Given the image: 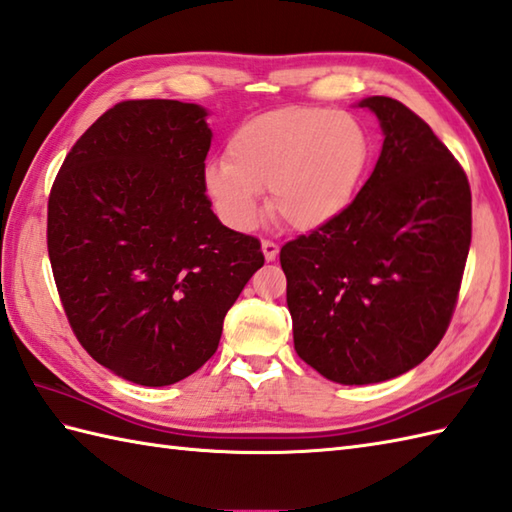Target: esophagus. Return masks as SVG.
Instances as JSON below:
<instances>
[{
    "label": "esophagus",
    "instance_id": "1",
    "mask_svg": "<svg viewBox=\"0 0 512 512\" xmlns=\"http://www.w3.org/2000/svg\"><path fill=\"white\" fill-rule=\"evenodd\" d=\"M260 247H263V254H265V260L267 263H271V260H276V256H278V243H274V241H263L260 243Z\"/></svg>",
    "mask_w": 512,
    "mask_h": 512
}]
</instances>
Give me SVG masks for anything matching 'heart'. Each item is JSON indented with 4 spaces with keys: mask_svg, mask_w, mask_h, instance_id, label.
Here are the masks:
<instances>
[{
    "mask_svg": "<svg viewBox=\"0 0 512 512\" xmlns=\"http://www.w3.org/2000/svg\"><path fill=\"white\" fill-rule=\"evenodd\" d=\"M372 164V138L350 113L285 107L243 122L227 162H212L203 190L219 217L247 232L271 210L293 230L313 232L331 225L352 206Z\"/></svg>",
    "mask_w": 512,
    "mask_h": 512,
    "instance_id": "heart-1",
    "label": "heart"
}]
</instances>
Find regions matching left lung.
<instances>
[{
    "instance_id": "obj_1",
    "label": "left lung",
    "mask_w": 512,
    "mask_h": 512,
    "mask_svg": "<svg viewBox=\"0 0 512 512\" xmlns=\"http://www.w3.org/2000/svg\"><path fill=\"white\" fill-rule=\"evenodd\" d=\"M379 118L381 155L352 206L280 249L298 357L342 385L399 377L429 357L456 309L471 245V188L403 102Z\"/></svg>"
}]
</instances>
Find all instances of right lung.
<instances>
[{
	"label": "right lung",
	"instance_id": "right-lung-1",
	"mask_svg": "<svg viewBox=\"0 0 512 512\" xmlns=\"http://www.w3.org/2000/svg\"><path fill=\"white\" fill-rule=\"evenodd\" d=\"M195 102L124 100L67 153L48 254L67 320L100 366L162 388L219 348L225 313L263 267L203 190L212 131Z\"/></svg>",
	"mask_w": 512,
	"mask_h": 512
}]
</instances>
